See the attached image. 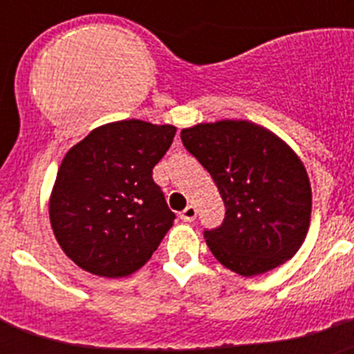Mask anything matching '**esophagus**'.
<instances>
[{
    "label": "esophagus",
    "instance_id": "34e87169",
    "mask_svg": "<svg viewBox=\"0 0 354 354\" xmlns=\"http://www.w3.org/2000/svg\"><path fill=\"white\" fill-rule=\"evenodd\" d=\"M196 218V207L193 205H187L183 212H180V220L183 221H193Z\"/></svg>",
    "mask_w": 354,
    "mask_h": 354
}]
</instances>
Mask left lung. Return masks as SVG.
<instances>
[{
    "instance_id": "left-lung-1",
    "label": "left lung",
    "mask_w": 354,
    "mask_h": 354,
    "mask_svg": "<svg viewBox=\"0 0 354 354\" xmlns=\"http://www.w3.org/2000/svg\"><path fill=\"white\" fill-rule=\"evenodd\" d=\"M180 140L211 174L227 209L220 227L204 230L212 255L243 277L289 261L305 241L312 211L298 156L248 120L198 124L183 129Z\"/></svg>"
}]
</instances>
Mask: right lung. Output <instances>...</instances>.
Masks as SVG:
<instances>
[{
	"label": "right lung",
	"instance_id": "obj_1",
	"mask_svg": "<svg viewBox=\"0 0 354 354\" xmlns=\"http://www.w3.org/2000/svg\"><path fill=\"white\" fill-rule=\"evenodd\" d=\"M174 126L120 120L97 127L62 161L49 202L58 245L81 270L120 278L158 250L175 214L152 170Z\"/></svg>",
	"mask_w": 354,
	"mask_h": 354
}]
</instances>
